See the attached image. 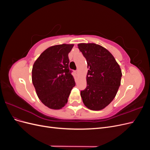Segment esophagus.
Segmentation results:
<instances>
[{"mask_svg": "<svg viewBox=\"0 0 150 150\" xmlns=\"http://www.w3.org/2000/svg\"><path fill=\"white\" fill-rule=\"evenodd\" d=\"M78 71H78V69H77V70L76 71V74H78Z\"/></svg>", "mask_w": 150, "mask_h": 150, "instance_id": "esophagus-1", "label": "esophagus"}]
</instances>
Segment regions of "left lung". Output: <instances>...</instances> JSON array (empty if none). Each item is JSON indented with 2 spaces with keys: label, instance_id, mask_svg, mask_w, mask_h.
Listing matches in <instances>:
<instances>
[{
  "label": "left lung",
  "instance_id": "1",
  "mask_svg": "<svg viewBox=\"0 0 150 150\" xmlns=\"http://www.w3.org/2000/svg\"><path fill=\"white\" fill-rule=\"evenodd\" d=\"M89 69L87 86L81 91L84 105L91 110H101L115 98L121 84V68L108 50L94 43L79 44Z\"/></svg>",
  "mask_w": 150,
  "mask_h": 150
}]
</instances>
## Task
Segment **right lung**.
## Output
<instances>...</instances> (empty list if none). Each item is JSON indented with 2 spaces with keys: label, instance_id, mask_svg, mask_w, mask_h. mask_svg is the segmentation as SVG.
Listing matches in <instances>:
<instances>
[{
  "label": "right lung",
  "instance_id": "add662e5",
  "mask_svg": "<svg viewBox=\"0 0 150 150\" xmlns=\"http://www.w3.org/2000/svg\"><path fill=\"white\" fill-rule=\"evenodd\" d=\"M73 44L51 46L34 62L32 81L38 96L45 106L59 110L65 106L76 83L69 67L68 54Z\"/></svg>",
  "mask_w": 150,
  "mask_h": 150
}]
</instances>
